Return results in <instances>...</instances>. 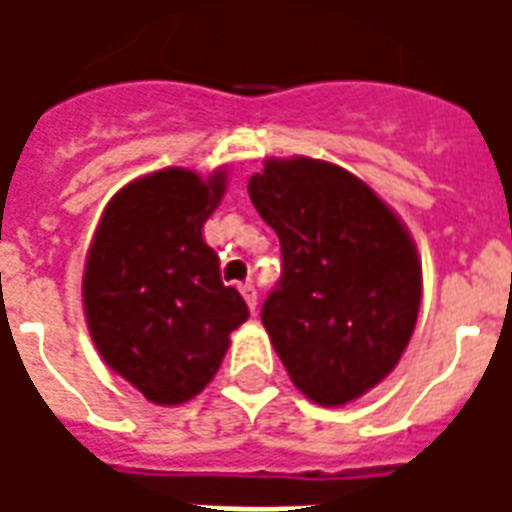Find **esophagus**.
Listing matches in <instances>:
<instances>
[{
  "instance_id": "esophagus-1",
  "label": "esophagus",
  "mask_w": 512,
  "mask_h": 512,
  "mask_svg": "<svg viewBox=\"0 0 512 512\" xmlns=\"http://www.w3.org/2000/svg\"><path fill=\"white\" fill-rule=\"evenodd\" d=\"M241 296H244L246 304H249V310L255 312L257 310V290H255V285H241Z\"/></svg>"
}]
</instances>
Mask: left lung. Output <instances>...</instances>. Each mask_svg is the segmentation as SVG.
<instances>
[{
  "instance_id": "obj_1",
  "label": "left lung",
  "mask_w": 512,
  "mask_h": 512,
  "mask_svg": "<svg viewBox=\"0 0 512 512\" xmlns=\"http://www.w3.org/2000/svg\"><path fill=\"white\" fill-rule=\"evenodd\" d=\"M249 200L282 246V277L260 310L293 384L345 406L384 381L417 326L422 266L411 235L348 169L268 158Z\"/></svg>"
}]
</instances>
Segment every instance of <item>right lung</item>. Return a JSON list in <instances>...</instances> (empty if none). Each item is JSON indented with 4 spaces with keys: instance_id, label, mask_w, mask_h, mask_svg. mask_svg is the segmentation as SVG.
<instances>
[{
    "instance_id": "1",
    "label": "right lung",
    "mask_w": 512,
    "mask_h": 512,
    "mask_svg": "<svg viewBox=\"0 0 512 512\" xmlns=\"http://www.w3.org/2000/svg\"><path fill=\"white\" fill-rule=\"evenodd\" d=\"M227 175L158 169L117 191L84 266V315L98 354L150 403L200 395L222 365L230 332L249 318L227 288L202 224Z\"/></svg>"
}]
</instances>
